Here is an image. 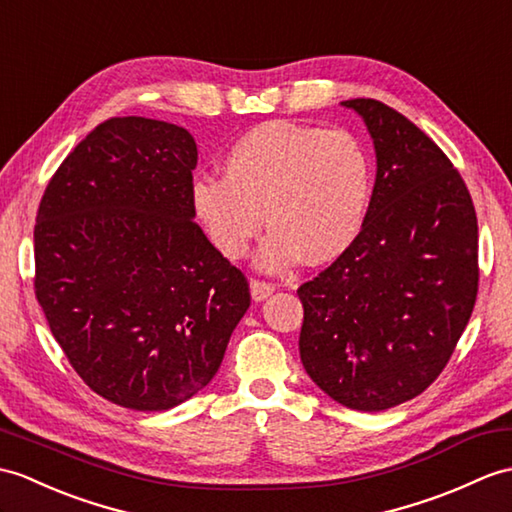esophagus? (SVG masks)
<instances>
[{
    "instance_id": "obj_1",
    "label": "esophagus",
    "mask_w": 512,
    "mask_h": 512,
    "mask_svg": "<svg viewBox=\"0 0 512 512\" xmlns=\"http://www.w3.org/2000/svg\"><path fill=\"white\" fill-rule=\"evenodd\" d=\"M277 290L275 283L270 281H261V279H251V296L255 301H264L268 296Z\"/></svg>"
}]
</instances>
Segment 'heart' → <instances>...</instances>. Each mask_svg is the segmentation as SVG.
I'll list each match as a JSON object with an SVG mask.
<instances>
[{"instance_id":"1","label":"heart","mask_w":512,"mask_h":512,"mask_svg":"<svg viewBox=\"0 0 512 512\" xmlns=\"http://www.w3.org/2000/svg\"><path fill=\"white\" fill-rule=\"evenodd\" d=\"M371 189V159L349 130L275 120L235 141L224 176H196L189 198L209 240L229 259L244 257L268 220L272 231L257 266L279 272L303 255L325 264L347 251L362 231Z\"/></svg>"}]
</instances>
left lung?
Returning a JSON list of instances; mask_svg holds the SVG:
<instances>
[{"mask_svg":"<svg viewBox=\"0 0 512 512\" xmlns=\"http://www.w3.org/2000/svg\"><path fill=\"white\" fill-rule=\"evenodd\" d=\"M377 176L360 235L299 288L301 362L351 410L414 399L443 373L478 296V218L445 152L384 102L355 98Z\"/></svg>","mask_w":512,"mask_h":512,"instance_id":"1","label":"left lung"}]
</instances>
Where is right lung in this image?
<instances>
[{"label": "right lung", "instance_id": "1", "mask_svg": "<svg viewBox=\"0 0 512 512\" xmlns=\"http://www.w3.org/2000/svg\"><path fill=\"white\" fill-rule=\"evenodd\" d=\"M198 150L148 117L95 126L56 170L34 224V292L93 392L170 410L218 373L251 305L242 270L194 222Z\"/></svg>", "mask_w": 512, "mask_h": 512}]
</instances>
